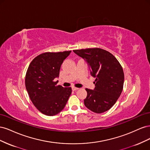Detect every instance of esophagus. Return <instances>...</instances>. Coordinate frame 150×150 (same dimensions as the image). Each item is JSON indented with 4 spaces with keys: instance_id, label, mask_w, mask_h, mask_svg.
I'll list each match as a JSON object with an SVG mask.
<instances>
[{
    "instance_id": "obj_1",
    "label": "esophagus",
    "mask_w": 150,
    "mask_h": 150,
    "mask_svg": "<svg viewBox=\"0 0 150 150\" xmlns=\"http://www.w3.org/2000/svg\"><path fill=\"white\" fill-rule=\"evenodd\" d=\"M79 88H76V87H72V89L73 90V91H76V90H78Z\"/></svg>"
}]
</instances>
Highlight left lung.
Listing matches in <instances>:
<instances>
[{"label": "left lung", "mask_w": 150, "mask_h": 150, "mask_svg": "<svg viewBox=\"0 0 150 150\" xmlns=\"http://www.w3.org/2000/svg\"><path fill=\"white\" fill-rule=\"evenodd\" d=\"M86 61L91 75L95 79V88H86L85 106L96 113L105 112L114 105L123 88L124 72L120 62L112 54L100 48L74 50Z\"/></svg>", "instance_id": "1"}]
</instances>
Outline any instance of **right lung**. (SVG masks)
<instances>
[{
	"instance_id": "obj_1",
	"label": "right lung",
	"mask_w": 150,
	"mask_h": 150,
	"mask_svg": "<svg viewBox=\"0 0 150 150\" xmlns=\"http://www.w3.org/2000/svg\"><path fill=\"white\" fill-rule=\"evenodd\" d=\"M71 51L45 52L32 61L27 71L25 84L31 101L47 116H54L64 108L71 88L56 86L61 64Z\"/></svg>"
}]
</instances>
